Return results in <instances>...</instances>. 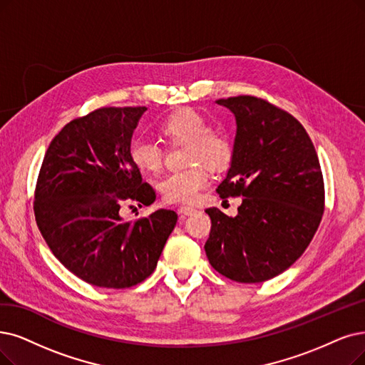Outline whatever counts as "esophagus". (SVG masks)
<instances>
[{
    "mask_svg": "<svg viewBox=\"0 0 365 365\" xmlns=\"http://www.w3.org/2000/svg\"><path fill=\"white\" fill-rule=\"evenodd\" d=\"M195 211H196V210L192 208V207H181V208L178 210V214H180V217H187V215H192Z\"/></svg>",
    "mask_w": 365,
    "mask_h": 365,
    "instance_id": "34e87169",
    "label": "esophagus"
}]
</instances>
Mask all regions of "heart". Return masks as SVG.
<instances>
[{
  "mask_svg": "<svg viewBox=\"0 0 365 365\" xmlns=\"http://www.w3.org/2000/svg\"><path fill=\"white\" fill-rule=\"evenodd\" d=\"M158 132L175 145H185V165L182 172L169 173L158 184L163 199L170 203H193L210 184V173L229 166L233 155L230 138L222 130L210 128L208 120L192 108L173 110L160 124ZM130 158L142 173H157L163 166V154L151 142H135Z\"/></svg>",
  "mask_w": 365,
  "mask_h": 365,
  "instance_id": "heart-1",
  "label": "heart"
}]
</instances>
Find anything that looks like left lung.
Returning <instances> with one entry per match:
<instances>
[{
  "mask_svg": "<svg viewBox=\"0 0 365 365\" xmlns=\"http://www.w3.org/2000/svg\"><path fill=\"white\" fill-rule=\"evenodd\" d=\"M237 120L220 197L242 196L238 215L208 208L205 252L211 267L238 283L282 274L307 249L322 220L325 187L319 158L301 123L264 98L217 100Z\"/></svg>",
  "mask_w": 365,
  "mask_h": 365,
  "instance_id": "1",
  "label": "left lung"
}]
</instances>
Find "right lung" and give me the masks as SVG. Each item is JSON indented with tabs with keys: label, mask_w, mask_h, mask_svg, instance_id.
<instances>
[{
	"label": "right lung",
	"mask_w": 365,
	"mask_h": 365,
	"mask_svg": "<svg viewBox=\"0 0 365 365\" xmlns=\"http://www.w3.org/2000/svg\"><path fill=\"white\" fill-rule=\"evenodd\" d=\"M145 106L100 108L66 124L43 158L34 193L37 226L53 256L81 280L125 289L147 277L178 215L157 210L136 222L121 217L123 202L155 200L130 158Z\"/></svg>",
	"instance_id": "right-lung-1"
}]
</instances>
